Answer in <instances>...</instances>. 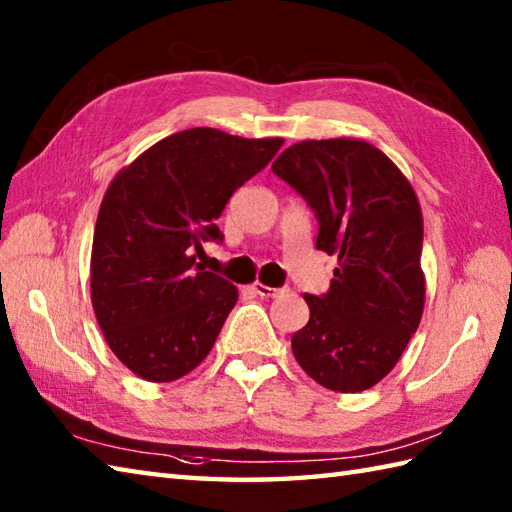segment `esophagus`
<instances>
[{
  "instance_id": "obj_1",
  "label": "esophagus",
  "mask_w": 512,
  "mask_h": 512,
  "mask_svg": "<svg viewBox=\"0 0 512 512\" xmlns=\"http://www.w3.org/2000/svg\"><path fill=\"white\" fill-rule=\"evenodd\" d=\"M250 288H253L255 295L264 297V299H275V297H279V295H284V292H288L286 288H270V286L259 284V281H255V284L250 286Z\"/></svg>"
}]
</instances>
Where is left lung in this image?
Listing matches in <instances>:
<instances>
[{"instance_id": "left-lung-1", "label": "left lung", "mask_w": 512, "mask_h": 512, "mask_svg": "<svg viewBox=\"0 0 512 512\" xmlns=\"http://www.w3.org/2000/svg\"><path fill=\"white\" fill-rule=\"evenodd\" d=\"M317 215V248L339 257L325 295H303L310 321L292 354L341 394L383 380L416 334L424 308L422 213L416 191L365 140H303L273 162Z\"/></svg>"}]
</instances>
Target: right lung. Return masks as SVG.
Segmentation results:
<instances>
[{
	"instance_id": "obj_1",
	"label": "right lung",
	"mask_w": 512,
	"mask_h": 512,
	"mask_svg": "<svg viewBox=\"0 0 512 512\" xmlns=\"http://www.w3.org/2000/svg\"><path fill=\"white\" fill-rule=\"evenodd\" d=\"M281 145L193 127L162 138L112 180L94 228L92 306L107 345L136 376L171 383L211 352L237 288L193 253L222 242L215 220Z\"/></svg>"
}]
</instances>
